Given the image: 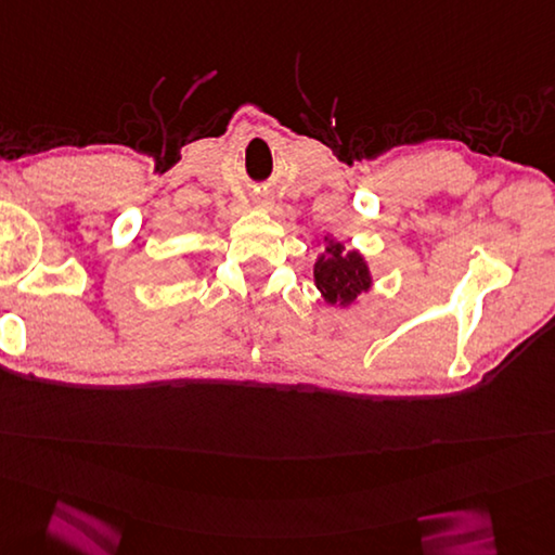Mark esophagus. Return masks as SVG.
Listing matches in <instances>:
<instances>
[{
  "mask_svg": "<svg viewBox=\"0 0 555 555\" xmlns=\"http://www.w3.org/2000/svg\"><path fill=\"white\" fill-rule=\"evenodd\" d=\"M262 204H267V202H262Z\"/></svg>",
  "mask_w": 555,
  "mask_h": 555,
  "instance_id": "1",
  "label": "esophagus"
}]
</instances>
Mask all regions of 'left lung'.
<instances>
[{
  "label": "left lung",
  "instance_id": "8db88e82",
  "mask_svg": "<svg viewBox=\"0 0 555 555\" xmlns=\"http://www.w3.org/2000/svg\"><path fill=\"white\" fill-rule=\"evenodd\" d=\"M314 284L322 291L327 302L349 306L361 291L371 288V274L363 257L358 253H344V245L332 243L327 255H322L314 264Z\"/></svg>",
  "mask_w": 555,
  "mask_h": 555
}]
</instances>
